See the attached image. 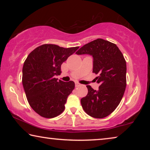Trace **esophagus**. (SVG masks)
<instances>
[{
	"instance_id": "obj_1",
	"label": "esophagus",
	"mask_w": 150,
	"mask_h": 150,
	"mask_svg": "<svg viewBox=\"0 0 150 150\" xmlns=\"http://www.w3.org/2000/svg\"><path fill=\"white\" fill-rule=\"evenodd\" d=\"M80 85H81L80 83H75V87H79V86H80Z\"/></svg>"
}]
</instances>
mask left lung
<instances>
[{"label":"left lung","mask_w":150,"mask_h":150,"mask_svg":"<svg viewBox=\"0 0 150 150\" xmlns=\"http://www.w3.org/2000/svg\"><path fill=\"white\" fill-rule=\"evenodd\" d=\"M76 54L93 57V73L100 86L98 91L87 85L88 93L81 99L86 113L93 118L110 115L120 104L126 87V63L115 44L98 38L83 45Z\"/></svg>","instance_id":"obj_1"}]
</instances>
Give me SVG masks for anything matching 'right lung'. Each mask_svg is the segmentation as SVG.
<instances>
[{
	"mask_svg": "<svg viewBox=\"0 0 150 150\" xmlns=\"http://www.w3.org/2000/svg\"><path fill=\"white\" fill-rule=\"evenodd\" d=\"M79 47L44 44L30 52L25 60L22 84L28 102L42 117H56L65 110L67 96L74 89L75 83L57 81L55 75L62 73L61 65Z\"/></svg>",
	"mask_w": 150,
	"mask_h": 150,
	"instance_id": "add662e5",
	"label": "right lung"
}]
</instances>
